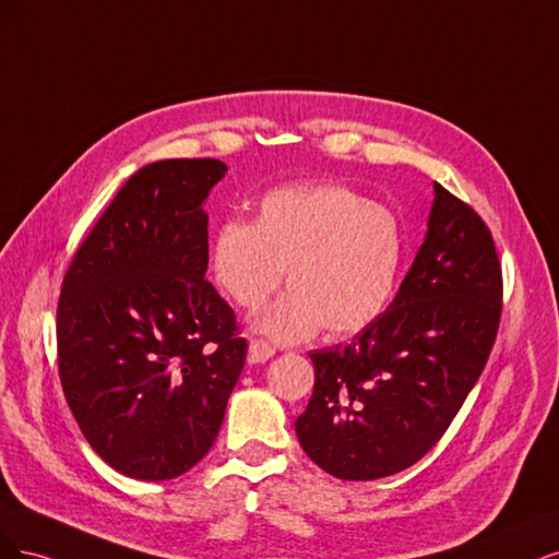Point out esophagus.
Here are the masks:
<instances>
[{
	"label": "esophagus",
	"instance_id": "obj_1",
	"mask_svg": "<svg viewBox=\"0 0 559 559\" xmlns=\"http://www.w3.org/2000/svg\"><path fill=\"white\" fill-rule=\"evenodd\" d=\"M276 348L272 344H266V341H260V338H253L250 341L248 346V362L250 365H260V362H266L269 357H274Z\"/></svg>",
	"mask_w": 559,
	"mask_h": 559
}]
</instances>
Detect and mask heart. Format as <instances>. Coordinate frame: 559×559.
Wrapping results in <instances>:
<instances>
[{
	"label": "heart",
	"mask_w": 559,
	"mask_h": 559,
	"mask_svg": "<svg viewBox=\"0 0 559 559\" xmlns=\"http://www.w3.org/2000/svg\"><path fill=\"white\" fill-rule=\"evenodd\" d=\"M406 234L390 209L346 186H293L266 192L253 223L229 218L211 239V272L243 311H258L283 281L290 293L258 318L276 341L316 332L348 336L390 306Z\"/></svg>",
	"instance_id": "1"
}]
</instances>
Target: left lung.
Instances as JSON below:
<instances>
[{
	"label": "left lung",
	"mask_w": 559,
	"mask_h": 559,
	"mask_svg": "<svg viewBox=\"0 0 559 559\" xmlns=\"http://www.w3.org/2000/svg\"><path fill=\"white\" fill-rule=\"evenodd\" d=\"M435 194L425 243L390 309L348 344L311 353L313 394L295 429L336 478L376 480L425 457L492 353L503 297L492 231L443 186Z\"/></svg>",
	"instance_id": "1"
}]
</instances>
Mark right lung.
I'll return each mask as SVG.
<instances>
[{"label": "right lung", "instance_id": "right-lung-1", "mask_svg": "<svg viewBox=\"0 0 559 559\" xmlns=\"http://www.w3.org/2000/svg\"><path fill=\"white\" fill-rule=\"evenodd\" d=\"M221 159H159L128 178L71 258L58 299V369L95 453L169 480L218 437L246 365L237 316L206 281L204 200Z\"/></svg>", "mask_w": 559, "mask_h": 559}]
</instances>
